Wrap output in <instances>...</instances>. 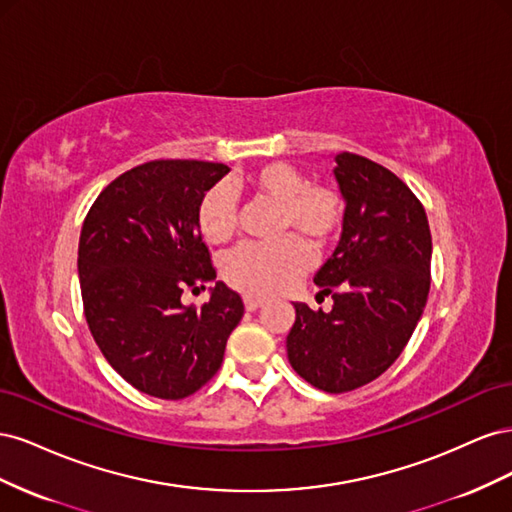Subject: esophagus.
I'll return each mask as SVG.
<instances>
[{
    "label": "esophagus",
    "instance_id": "obj_1",
    "mask_svg": "<svg viewBox=\"0 0 512 512\" xmlns=\"http://www.w3.org/2000/svg\"><path fill=\"white\" fill-rule=\"evenodd\" d=\"M243 303H245V309L247 312H256V309L265 303V299H260V297H252V294H245L243 297Z\"/></svg>",
    "mask_w": 512,
    "mask_h": 512
}]
</instances>
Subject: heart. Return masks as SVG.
Here are the masks:
<instances>
[{
    "label": "heart",
    "mask_w": 512,
    "mask_h": 512,
    "mask_svg": "<svg viewBox=\"0 0 512 512\" xmlns=\"http://www.w3.org/2000/svg\"><path fill=\"white\" fill-rule=\"evenodd\" d=\"M235 190L273 200L277 203L275 230L301 232L316 247L331 243L342 230V196L329 185L309 183L292 164L269 162L252 168L235 181ZM196 226L213 245L232 239L237 230V198L228 185H213L198 200ZM309 260V247L297 235L269 243H245L224 260V277L230 286L247 294H277L299 280Z\"/></svg>",
    "instance_id": "b5f03b06"
}]
</instances>
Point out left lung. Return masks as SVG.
<instances>
[{
	"label": "left lung",
	"mask_w": 512,
	"mask_h": 512,
	"mask_svg": "<svg viewBox=\"0 0 512 512\" xmlns=\"http://www.w3.org/2000/svg\"><path fill=\"white\" fill-rule=\"evenodd\" d=\"M333 175L346 203L342 239L314 275L331 312L294 303L288 361L327 393H346L389 369L427 303L431 232L423 205L389 168L337 153Z\"/></svg>",
	"instance_id": "obj_1"
}]
</instances>
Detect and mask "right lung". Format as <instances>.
Returning a JSON list of instances; mask_svg holds the SVG:
<instances>
[{"instance_id": "obj_1", "label": "right lung", "mask_w": 512, "mask_h": 512, "mask_svg": "<svg viewBox=\"0 0 512 512\" xmlns=\"http://www.w3.org/2000/svg\"><path fill=\"white\" fill-rule=\"evenodd\" d=\"M228 170L198 160L141 164L108 183L85 218L79 280L89 331L117 374L151 397L183 399L205 386L243 316L224 282L198 309L181 299L215 280L196 207Z\"/></svg>"}]
</instances>
